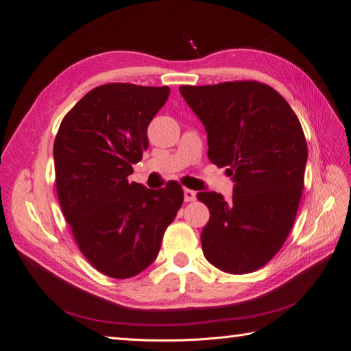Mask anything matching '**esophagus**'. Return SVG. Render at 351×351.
I'll return each instance as SVG.
<instances>
[{
	"mask_svg": "<svg viewBox=\"0 0 351 351\" xmlns=\"http://www.w3.org/2000/svg\"><path fill=\"white\" fill-rule=\"evenodd\" d=\"M184 200H186V202H193V200H196V192H195V190L184 189Z\"/></svg>",
	"mask_w": 351,
	"mask_h": 351,
	"instance_id": "1",
	"label": "esophagus"
}]
</instances>
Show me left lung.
Segmentation results:
<instances>
[{"instance_id":"1","label":"left lung","mask_w":351,"mask_h":351,"mask_svg":"<svg viewBox=\"0 0 351 351\" xmlns=\"http://www.w3.org/2000/svg\"><path fill=\"white\" fill-rule=\"evenodd\" d=\"M208 133V158L227 167L232 197L200 192L210 218L202 230L205 258L228 274L267 265L291 231L299 209L307 145L281 95L253 80L180 86Z\"/></svg>"}]
</instances>
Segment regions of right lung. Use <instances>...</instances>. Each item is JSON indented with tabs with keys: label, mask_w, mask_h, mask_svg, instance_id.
Returning <instances> with one entry per match:
<instances>
[{
	"label": "right lung",
	"mask_w": 351,
	"mask_h": 351,
	"mask_svg": "<svg viewBox=\"0 0 351 351\" xmlns=\"http://www.w3.org/2000/svg\"><path fill=\"white\" fill-rule=\"evenodd\" d=\"M169 88L108 83L88 92L62 119L54 142L60 205L80 252L112 278H130L158 256L183 204L177 182L151 190L130 182L147 149V125Z\"/></svg>",
	"instance_id": "obj_1"
}]
</instances>
